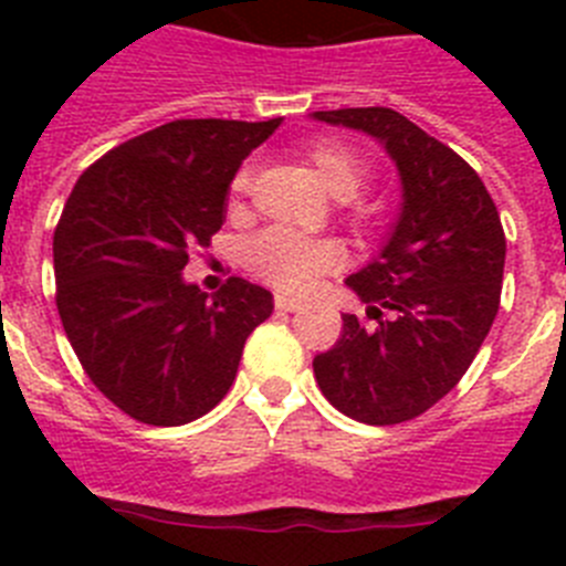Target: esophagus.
<instances>
[{
    "mask_svg": "<svg viewBox=\"0 0 566 566\" xmlns=\"http://www.w3.org/2000/svg\"><path fill=\"white\" fill-rule=\"evenodd\" d=\"M303 306H306L303 300L286 297V294H277V297H274V308H277V312H300Z\"/></svg>",
    "mask_w": 566,
    "mask_h": 566,
    "instance_id": "1",
    "label": "esophagus"
}]
</instances>
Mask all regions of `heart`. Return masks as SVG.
<instances>
[{
	"label": "heart",
	"instance_id": "1",
	"mask_svg": "<svg viewBox=\"0 0 566 566\" xmlns=\"http://www.w3.org/2000/svg\"><path fill=\"white\" fill-rule=\"evenodd\" d=\"M308 161L323 189L337 201H352L368 178L363 158L343 144H317L308 153ZM232 187L234 192L247 187V172H240ZM243 260L249 272L272 283L280 292H308L319 274L343 266L345 252L332 238H312V234L272 227L249 240Z\"/></svg>",
	"mask_w": 566,
	"mask_h": 566
}]
</instances>
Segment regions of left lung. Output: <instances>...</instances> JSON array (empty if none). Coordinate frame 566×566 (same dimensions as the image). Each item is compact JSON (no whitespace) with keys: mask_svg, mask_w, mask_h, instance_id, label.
<instances>
[{"mask_svg":"<svg viewBox=\"0 0 566 566\" xmlns=\"http://www.w3.org/2000/svg\"><path fill=\"white\" fill-rule=\"evenodd\" d=\"M312 118L371 135L402 187L379 252L345 277L374 323L343 314V334L314 357V377L345 417L408 422L462 379L496 319L507 249L496 203L470 164L397 109H319Z\"/></svg>","mask_w":566,"mask_h":566,"instance_id":"left-lung-1","label":"left lung"}]
</instances>
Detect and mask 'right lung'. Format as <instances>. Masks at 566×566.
I'll use <instances>...</instances> for the list:
<instances>
[{
  "label": "right lung",
  "mask_w": 566,
  "mask_h": 566,
  "mask_svg": "<svg viewBox=\"0 0 566 566\" xmlns=\"http://www.w3.org/2000/svg\"><path fill=\"white\" fill-rule=\"evenodd\" d=\"M283 124L181 118L109 149L82 175L53 234L56 306L98 391L138 422L175 428L227 397L272 292L243 277L209 297L189 249L227 221L229 184Z\"/></svg>",
  "instance_id": "1"
}]
</instances>
